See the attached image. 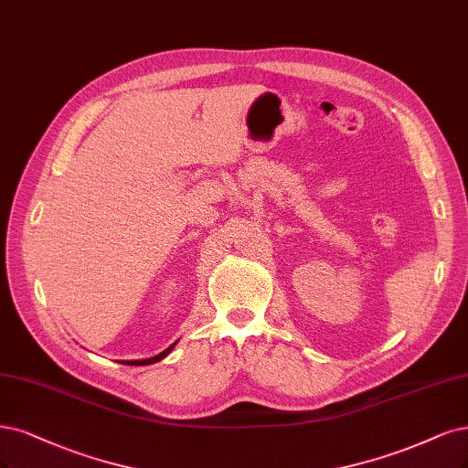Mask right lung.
Instances as JSON below:
<instances>
[{
  "mask_svg": "<svg viewBox=\"0 0 468 468\" xmlns=\"http://www.w3.org/2000/svg\"><path fill=\"white\" fill-rule=\"evenodd\" d=\"M176 345V343H174ZM174 345L172 346H168L165 352H160V354H156V356H153V358H147V360H125L123 364H130V366H147V364H154V362H158V360H163L166 354L174 348Z\"/></svg>",
  "mask_w": 468,
  "mask_h": 468,
  "instance_id": "add662e5",
  "label": "right lung"
}]
</instances>
